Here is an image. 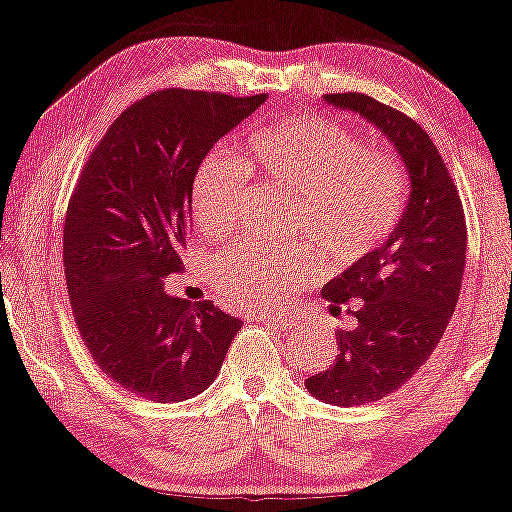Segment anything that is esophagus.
Returning <instances> with one entry per match:
<instances>
[{
  "label": "esophagus",
  "instance_id": "esophagus-1",
  "mask_svg": "<svg viewBox=\"0 0 512 512\" xmlns=\"http://www.w3.org/2000/svg\"><path fill=\"white\" fill-rule=\"evenodd\" d=\"M261 321L268 325V328H277V330H288L291 325H295L291 318H284V316H261Z\"/></svg>",
  "mask_w": 512,
  "mask_h": 512
}]
</instances>
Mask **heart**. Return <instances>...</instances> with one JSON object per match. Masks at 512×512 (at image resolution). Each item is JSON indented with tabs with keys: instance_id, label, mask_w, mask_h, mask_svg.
I'll list each match as a JSON object with an SVG mask.
<instances>
[{
	"instance_id": "obj_1",
	"label": "heart",
	"mask_w": 512,
	"mask_h": 512,
	"mask_svg": "<svg viewBox=\"0 0 512 512\" xmlns=\"http://www.w3.org/2000/svg\"><path fill=\"white\" fill-rule=\"evenodd\" d=\"M247 161L274 184L293 191L286 231L309 240L337 263L365 258L395 231L409 180L388 152L367 150L342 124L293 115L251 131ZM251 169L228 150H212L196 170L191 210L198 228L219 238L238 224ZM219 293L235 307L272 311L316 277L305 244L235 242L210 265Z\"/></svg>"
}]
</instances>
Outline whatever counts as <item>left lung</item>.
<instances>
[{"mask_svg": "<svg viewBox=\"0 0 512 512\" xmlns=\"http://www.w3.org/2000/svg\"><path fill=\"white\" fill-rule=\"evenodd\" d=\"M325 101L372 122L411 177L409 203L388 240L323 286L332 314L351 305L353 325L335 332V362L305 385L328 404L360 406L402 388L441 342L462 288L466 219L448 166L416 120L358 92Z\"/></svg>", "mask_w": 512, "mask_h": 512, "instance_id": "8db88e82", "label": "left lung"}]
</instances>
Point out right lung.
<instances>
[{
	"instance_id": "add662e5",
	"label": "right lung",
	"mask_w": 512,
	"mask_h": 512,
	"mask_svg": "<svg viewBox=\"0 0 512 512\" xmlns=\"http://www.w3.org/2000/svg\"><path fill=\"white\" fill-rule=\"evenodd\" d=\"M265 94L168 87L110 124L66 207L64 272L78 332L103 374L152 402L210 388L242 328L212 300L166 291L184 270L196 170Z\"/></svg>"
}]
</instances>
